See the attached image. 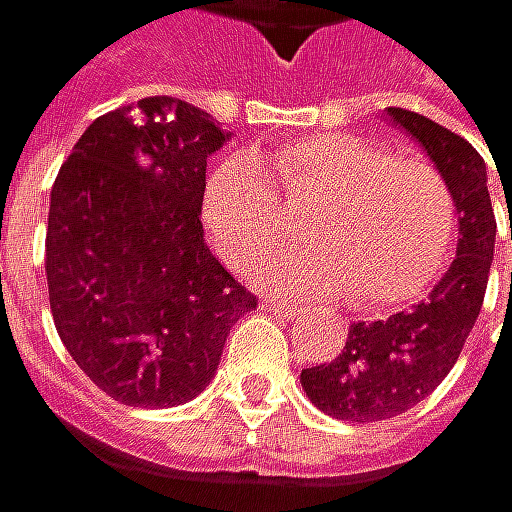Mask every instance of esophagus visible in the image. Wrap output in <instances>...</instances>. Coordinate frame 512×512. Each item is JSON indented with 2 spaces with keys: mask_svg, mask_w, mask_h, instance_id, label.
Returning a JSON list of instances; mask_svg holds the SVG:
<instances>
[{
  "mask_svg": "<svg viewBox=\"0 0 512 512\" xmlns=\"http://www.w3.org/2000/svg\"><path fill=\"white\" fill-rule=\"evenodd\" d=\"M261 306H264V309H270V312H297V306H294V303H288V300H264Z\"/></svg>",
  "mask_w": 512,
  "mask_h": 512,
  "instance_id": "34e87169",
  "label": "esophagus"
}]
</instances>
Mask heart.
Wrapping results in <instances>:
<instances>
[{"label": "heart", "mask_w": 512, "mask_h": 512, "mask_svg": "<svg viewBox=\"0 0 512 512\" xmlns=\"http://www.w3.org/2000/svg\"><path fill=\"white\" fill-rule=\"evenodd\" d=\"M309 203V239L267 254L261 285L348 294L360 309L396 306L420 297L453 254L456 200L441 170L351 131L309 134L258 161H221L206 185V224L233 267H251L291 233L287 206Z\"/></svg>", "instance_id": "heart-1"}]
</instances>
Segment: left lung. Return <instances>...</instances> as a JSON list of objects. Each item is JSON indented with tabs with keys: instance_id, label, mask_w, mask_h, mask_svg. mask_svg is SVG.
Instances as JSON below:
<instances>
[{
	"instance_id": "left-lung-1",
	"label": "left lung",
	"mask_w": 512,
	"mask_h": 512,
	"mask_svg": "<svg viewBox=\"0 0 512 512\" xmlns=\"http://www.w3.org/2000/svg\"><path fill=\"white\" fill-rule=\"evenodd\" d=\"M387 113L420 140L447 179L459 212V245L456 261L420 306L387 321L351 324L333 363L303 369L300 384L312 405L348 423L405 414L450 375L480 315L495 251V212L480 152L462 134L414 110L387 107Z\"/></svg>"
}]
</instances>
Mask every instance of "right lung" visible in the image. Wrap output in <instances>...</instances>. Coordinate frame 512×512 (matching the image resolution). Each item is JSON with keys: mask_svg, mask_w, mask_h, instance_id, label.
<instances>
[{"mask_svg": "<svg viewBox=\"0 0 512 512\" xmlns=\"http://www.w3.org/2000/svg\"><path fill=\"white\" fill-rule=\"evenodd\" d=\"M209 113L167 95L98 116L59 167L47 291L71 360L110 399L173 408L206 390L230 327L258 309L203 242Z\"/></svg>", "mask_w": 512, "mask_h": 512, "instance_id": "obj_1", "label": "right lung"}]
</instances>
